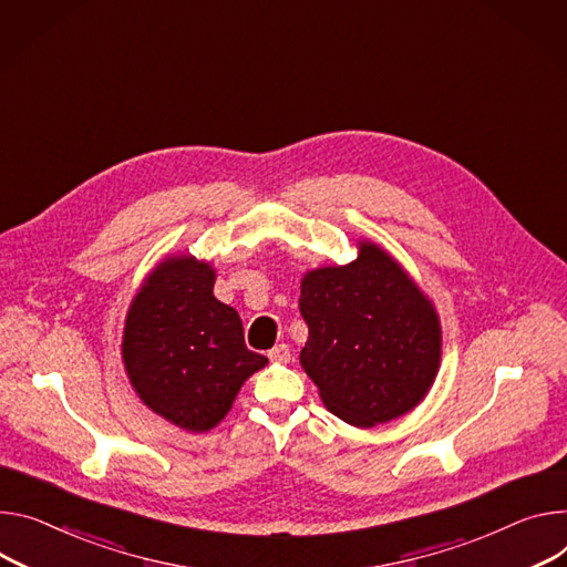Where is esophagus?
<instances>
[{
  "instance_id": "esophagus-1",
  "label": "esophagus",
  "mask_w": 567,
  "mask_h": 567,
  "mask_svg": "<svg viewBox=\"0 0 567 567\" xmlns=\"http://www.w3.org/2000/svg\"><path fill=\"white\" fill-rule=\"evenodd\" d=\"M269 359H271V362H276V364H287L289 359H291L289 346L287 343H278L276 348L269 350Z\"/></svg>"
}]
</instances>
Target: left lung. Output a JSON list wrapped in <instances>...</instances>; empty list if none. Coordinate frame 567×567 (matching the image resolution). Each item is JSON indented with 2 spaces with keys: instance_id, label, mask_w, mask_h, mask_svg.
<instances>
[{
  "instance_id": "8db88e82",
  "label": "left lung",
  "mask_w": 567,
  "mask_h": 567,
  "mask_svg": "<svg viewBox=\"0 0 567 567\" xmlns=\"http://www.w3.org/2000/svg\"><path fill=\"white\" fill-rule=\"evenodd\" d=\"M298 305L310 328L300 367L337 419L375 427L425 400L441 367V319L386 248L359 239L357 260L307 271Z\"/></svg>"
}]
</instances>
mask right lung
<instances>
[{"instance_id": "add662e5", "label": "right lung", "mask_w": 567, "mask_h": 567, "mask_svg": "<svg viewBox=\"0 0 567 567\" xmlns=\"http://www.w3.org/2000/svg\"><path fill=\"white\" fill-rule=\"evenodd\" d=\"M217 271L189 252L165 255L133 296L122 362L137 398L167 423L217 427L241 384L269 364L244 343L239 315L215 298Z\"/></svg>"}]
</instances>
